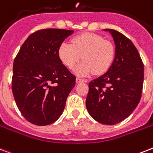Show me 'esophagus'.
Here are the masks:
<instances>
[{"label":"esophagus","mask_w":153,"mask_h":153,"mask_svg":"<svg viewBox=\"0 0 153 153\" xmlns=\"http://www.w3.org/2000/svg\"><path fill=\"white\" fill-rule=\"evenodd\" d=\"M85 82L84 79H81V78H79V77H77L76 78V82L77 83H80V82Z\"/></svg>","instance_id":"obj_1"}]
</instances>
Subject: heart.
I'll use <instances>...</instances> for the list:
<instances>
[{
  "instance_id": "1",
  "label": "heart",
  "mask_w": 153,
  "mask_h": 153,
  "mask_svg": "<svg viewBox=\"0 0 153 153\" xmlns=\"http://www.w3.org/2000/svg\"><path fill=\"white\" fill-rule=\"evenodd\" d=\"M58 56L67 68H73L80 60L74 72L79 76H87L92 72L102 74L110 68L115 56L111 42L95 33H85L72 38L71 44L63 42L58 48Z\"/></svg>"
}]
</instances>
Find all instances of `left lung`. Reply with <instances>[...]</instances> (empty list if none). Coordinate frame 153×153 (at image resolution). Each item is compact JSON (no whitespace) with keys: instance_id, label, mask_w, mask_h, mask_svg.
<instances>
[{"instance_id":"8db88e82","label":"left lung","mask_w":153,"mask_h":153,"mask_svg":"<svg viewBox=\"0 0 153 153\" xmlns=\"http://www.w3.org/2000/svg\"><path fill=\"white\" fill-rule=\"evenodd\" d=\"M104 30L112 36L115 58L105 74L89 83L85 105L98 123L115 125L128 117L141 100L144 64L129 38L115 30Z\"/></svg>"}]
</instances>
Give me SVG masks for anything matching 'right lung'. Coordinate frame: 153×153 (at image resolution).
Here are the masks:
<instances>
[{"mask_svg":"<svg viewBox=\"0 0 153 153\" xmlns=\"http://www.w3.org/2000/svg\"><path fill=\"white\" fill-rule=\"evenodd\" d=\"M74 30L43 29L31 33L13 63L12 89L23 117L37 126L56 121L75 85V76L63 64L58 48Z\"/></svg>","mask_w":153,"mask_h":153,"instance_id":"add662e5","label":"right lung"}]
</instances>
